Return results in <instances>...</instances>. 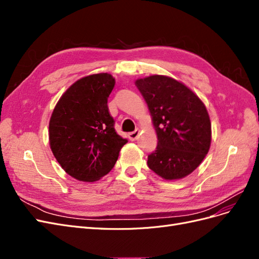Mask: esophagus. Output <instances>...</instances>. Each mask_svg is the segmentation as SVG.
I'll return each mask as SVG.
<instances>
[{
  "label": "esophagus",
  "mask_w": 259,
  "mask_h": 259,
  "mask_svg": "<svg viewBox=\"0 0 259 259\" xmlns=\"http://www.w3.org/2000/svg\"><path fill=\"white\" fill-rule=\"evenodd\" d=\"M139 134H140V131H139V130H136V131H134V132L130 133V134H128V138H130V140H132V142H134V140H136V139L138 138Z\"/></svg>",
  "instance_id": "1"
}]
</instances>
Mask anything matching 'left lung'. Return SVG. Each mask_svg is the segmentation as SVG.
<instances>
[{"label": "left lung", "instance_id": "left-lung-1", "mask_svg": "<svg viewBox=\"0 0 259 259\" xmlns=\"http://www.w3.org/2000/svg\"><path fill=\"white\" fill-rule=\"evenodd\" d=\"M142 94L158 146L148 166L165 180L182 179L197 168L211 142V124L204 103L183 82L160 74L135 81Z\"/></svg>", "mask_w": 259, "mask_h": 259}]
</instances>
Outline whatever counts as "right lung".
I'll list each match as a JSON object with an SVG mask.
<instances>
[{"label":"right lung","instance_id":"1","mask_svg":"<svg viewBox=\"0 0 259 259\" xmlns=\"http://www.w3.org/2000/svg\"><path fill=\"white\" fill-rule=\"evenodd\" d=\"M114 84L105 72L81 77L62 94L51 115V150L66 173L80 182L107 175L127 143L116 134L108 111Z\"/></svg>","mask_w":259,"mask_h":259}]
</instances>
